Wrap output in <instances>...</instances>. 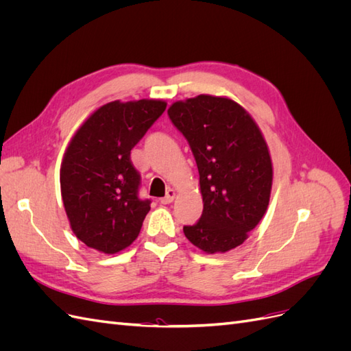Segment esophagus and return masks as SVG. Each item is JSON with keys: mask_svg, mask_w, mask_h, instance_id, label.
Here are the masks:
<instances>
[{"mask_svg": "<svg viewBox=\"0 0 351 351\" xmlns=\"http://www.w3.org/2000/svg\"><path fill=\"white\" fill-rule=\"evenodd\" d=\"M174 199H176V192H174L173 189H168L167 190V195L164 197H161V204L162 205H168V204H171Z\"/></svg>", "mask_w": 351, "mask_h": 351, "instance_id": "obj_1", "label": "esophagus"}]
</instances>
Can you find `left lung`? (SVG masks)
I'll return each mask as SVG.
<instances>
[{
	"mask_svg": "<svg viewBox=\"0 0 351 351\" xmlns=\"http://www.w3.org/2000/svg\"><path fill=\"white\" fill-rule=\"evenodd\" d=\"M168 117L192 149L204 199L184 236L206 253L240 246L271 196L272 164L259 127L234 101L210 95L174 102Z\"/></svg>",
	"mask_w": 351,
	"mask_h": 351,
	"instance_id": "obj_1",
	"label": "left lung"
}]
</instances>
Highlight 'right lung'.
<instances>
[{"mask_svg":"<svg viewBox=\"0 0 351 351\" xmlns=\"http://www.w3.org/2000/svg\"><path fill=\"white\" fill-rule=\"evenodd\" d=\"M167 108L164 101H114L74 134L61 165V196L76 237L117 253L139 236L151 199H141V174L130 152Z\"/></svg>","mask_w":351,"mask_h":351,"instance_id":"right-lung-1","label":"right lung"}]
</instances>
